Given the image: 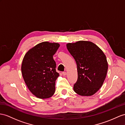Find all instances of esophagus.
I'll list each match as a JSON object with an SVG mask.
<instances>
[{
    "label": "esophagus",
    "instance_id": "esophagus-1",
    "mask_svg": "<svg viewBox=\"0 0 125 125\" xmlns=\"http://www.w3.org/2000/svg\"><path fill=\"white\" fill-rule=\"evenodd\" d=\"M62 74H63V75H66L67 73H66V72H62Z\"/></svg>",
    "mask_w": 125,
    "mask_h": 125
}]
</instances>
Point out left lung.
<instances>
[{"label":"left lung","instance_id":"obj_1","mask_svg":"<svg viewBox=\"0 0 125 125\" xmlns=\"http://www.w3.org/2000/svg\"><path fill=\"white\" fill-rule=\"evenodd\" d=\"M66 47L77 65L78 80L73 90L82 96L94 95L101 87L106 77L108 65L105 54L89 41L68 43Z\"/></svg>","mask_w":125,"mask_h":125}]
</instances>
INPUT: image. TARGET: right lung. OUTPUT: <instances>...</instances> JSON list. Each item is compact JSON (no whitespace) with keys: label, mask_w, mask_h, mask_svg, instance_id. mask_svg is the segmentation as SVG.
<instances>
[{"label":"right lung","mask_w":125,"mask_h":125,"mask_svg":"<svg viewBox=\"0 0 125 125\" xmlns=\"http://www.w3.org/2000/svg\"><path fill=\"white\" fill-rule=\"evenodd\" d=\"M59 47L57 43L44 42L31 48L24 57L22 75L30 91L38 98H50L55 92L59 73L53 56Z\"/></svg>","instance_id":"1"}]
</instances>
